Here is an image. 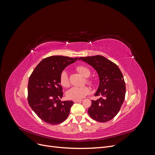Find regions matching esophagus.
I'll use <instances>...</instances> for the list:
<instances>
[{
	"label": "esophagus",
	"mask_w": 155,
	"mask_h": 155,
	"mask_svg": "<svg viewBox=\"0 0 155 155\" xmlns=\"http://www.w3.org/2000/svg\"><path fill=\"white\" fill-rule=\"evenodd\" d=\"M83 100H74V103H77V102H80L81 101Z\"/></svg>",
	"instance_id": "1"
}]
</instances>
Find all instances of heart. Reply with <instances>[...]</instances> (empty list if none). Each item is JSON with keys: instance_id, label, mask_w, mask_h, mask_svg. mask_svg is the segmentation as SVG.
Returning a JSON list of instances; mask_svg holds the SVG:
<instances>
[{"instance_id": "heart-1", "label": "heart", "mask_w": 155, "mask_h": 155, "mask_svg": "<svg viewBox=\"0 0 155 155\" xmlns=\"http://www.w3.org/2000/svg\"><path fill=\"white\" fill-rule=\"evenodd\" d=\"M77 71L81 74L83 76L88 78L91 75V72L89 69L85 66H79L76 68ZM87 82L89 84H92L94 82L92 80H88ZM60 83L64 87H68L70 85L69 79L68 76V74L66 71H63L61 74L60 76ZM91 92V89L88 87H72L67 91V96L70 100H81L85 97L86 96L89 94Z\"/></svg>"}]
</instances>
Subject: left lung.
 I'll list each match as a JSON object with an SVG mask.
<instances>
[{"label": "left lung", "instance_id": "8db88e82", "mask_svg": "<svg viewBox=\"0 0 155 155\" xmlns=\"http://www.w3.org/2000/svg\"><path fill=\"white\" fill-rule=\"evenodd\" d=\"M88 63L97 72L100 84L95 96L101 97L92 100L88 113L92 119L107 122L118 113L125 96V83L123 74L117 65L102 55L79 58Z\"/></svg>", "mask_w": 155, "mask_h": 155}]
</instances>
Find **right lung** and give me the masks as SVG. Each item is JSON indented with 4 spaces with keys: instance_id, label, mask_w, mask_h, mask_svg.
<instances>
[{
    "instance_id": "add662e5",
    "label": "right lung",
    "mask_w": 155,
    "mask_h": 155,
    "mask_svg": "<svg viewBox=\"0 0 155 155\" xmlns=\"http://www.w3.org/2000/svg\"><path fill=\"white\" fill-rule=\"evenodd\" d=\"M78 58L54 55L37 64L29 78L28 101L32 110L45 122L57 125L67 118L72 101H61L63 93L60 76Z\"/></svg>"
}]
</instances>
